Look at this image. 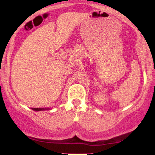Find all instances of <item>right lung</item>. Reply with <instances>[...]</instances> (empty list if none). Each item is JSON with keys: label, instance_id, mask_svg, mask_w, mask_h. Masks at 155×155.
Wrapping results in <instances>:
<instances>
[{"label": "right lung", "instance_id": "1", "mask_svg": "<svg viewBox=\"0 0 155 155\" xmlns=\"http://www.w3.org/2000/svg\"><path fill=\"white\" fill-rule=\"evenodd\" d=\"M32 109L33 110V111H44V110H47V109H49V108H32Z\"/></svg>", "mask_w": 155, "mask_h": 155}]
</instances>
